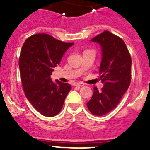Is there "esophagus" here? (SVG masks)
Here are the masks:
<instances>
[{
    "mask_svg": "<svg viewBox=\"0 0 150 150\" xmlns=\"http://www.w3.org/2000/svg\"><path fill=\"white\" fill-rule=\"evenodd\" d=\"M83 86H84V84L82 83H75V84L74 85V86H79V87Z\"/></svg>",
    "mask_w": 150,
    "mask_h": 150,
    "instance_id": "esophagus-1",
    "label": "esophagus"
}]
</instances>
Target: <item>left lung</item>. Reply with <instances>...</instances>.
<instances>
[{
  "instance_id": "1",
  "label": "left lung",
  "mask_w": 150,
  "mask_h": 150,
  "mask_svg": "<svg viewBox=\"0 0 150 150\" xmlns=\"http://www.w3.org/2000/svg\"><path fill=\"white\" fill-rule=\"evenodd\" d=\"M91 41L98 43L101 49L99 74L104 87L101 91L94 87L86 104L92 114L101 116L114 109L128 90L132 79V58L124 41L108 30Z\"/></svg>"
}]
</instances>
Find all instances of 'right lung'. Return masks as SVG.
<instances>
[{
    "mask_svg": "<svg viewBox=\"0 0 150 150\" xmlns=\"http://www.w3.org/2000/svg\"><path fill=\"white\" fill-rule=\"evenodd\" d=\"M74 44L49 34H37L28 38L22 46L18 66L25 95L43 116L52 117L59 113L71 89L70 84L52 81L50 75Z\"/></svg>",
    "mask_w": 150,
    "mask_h": 150,
    "instance_id": "obj_1",
    "label": "right lung"
}]
</instances>
